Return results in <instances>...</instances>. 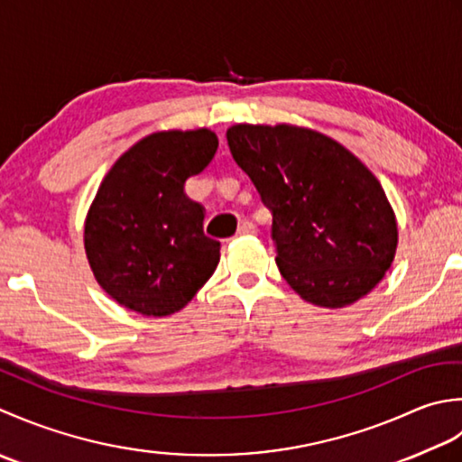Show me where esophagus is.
<instances>
[{
    "label": "esophagus",
    "instance_id": "obj_1",
    "mask_svg": "<svg viewBox=\"0 0 462 462\" xmlns=\"http://www.w3.org/2000/svg\"><path fill=\"white\" fill-rule=\"evenodd\" d=\"M255 233H257V227H255V225H253L251 221L241 223V227H239V231H237L239 237H245V235H255Z\"/></svg>",
    "mask_w": 462,
    "mask_h": 462
}]
</instances>
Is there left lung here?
I'll return each mask as SVG.
<instances>
[{
	"label": "left lung",
	"mask_w": 462,
	"mask_h": 462,
	"mask_svg": "<svg viewBox=\"0 0 462 462\" xmlns=\"http://www.w3.org/2000/svg\"><path fill=\"white\" fill-rule=\"evenodd\" d=\"M227 141L273 215L277 267L295 293L331 309L369 293L397 249V221L369 169L310 129L235 125Z\"/></svg>",
	"instance_id": "left-lung-1"
}]
</instances>
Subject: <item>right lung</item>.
<instances>
[{
	"instance_id": "obj_1",
	"label": "right lung",
	"mask_w": 462,
	"mask_h": 462,
	"mask_svg": "<svg viewBox=\"0 0 462 462\" xmlns=\"http://www.w3.org/2000/svg\"><path fill=\"white\" fill-rule=\"evenodd\" d=\"M209 129L153 134L121 155L86 221V253L97 283L147 317L183 309L219 263L221 243L203 233L205 207L185 181L217 153Z\"/></svg>"
}]
</instances>
